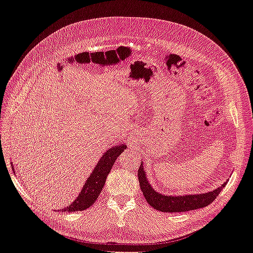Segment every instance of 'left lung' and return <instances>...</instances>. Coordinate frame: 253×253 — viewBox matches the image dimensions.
Returning a JSON list of instances; mask_svg holds the SVG:
<instances>
[{"label":"left lung","instance_id":"left-lung-1","mask_svg":"<svg viewBox=\"0 0 253 253\" xmlns=\"http://www.w3.org/2000/svg\"><path fill=\"white\" fill-rule=\"evenodd\" d=\"M138 181L140 189L147 202L155 210L164 211V213H177V211H187L208 207L220 194L222 188L227 185L226 182L220 187L207 194L185 195L179 197L165 196L155 192L148 183L142 165H140L138 169Z\"/></svg>","mask_w":253,"mask_h":253}]
</instances>
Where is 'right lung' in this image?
<instances>
[{
    "label": "right lung",
    "mask_w": 253,
    "mask_h": 253,
    "mask_svg": "<svg viewBox=\"0 0 253 253\" xmlns=\"http://www.w3.org/2000/svg\"><path fill=\"white\" fill-rule=\"evenodd\" d=\"M126 148V146L121 145L108 149L99 161L98 165L93 169L90 176L87 179L77 199L67 208L63 209L61 211H84L90 208L95 200L98 199L102 188L105 185L106 177L110 174L116 160L122 153V151H125Z\"/></svg>",
    "instance_id": "1"
}]
</instances>
